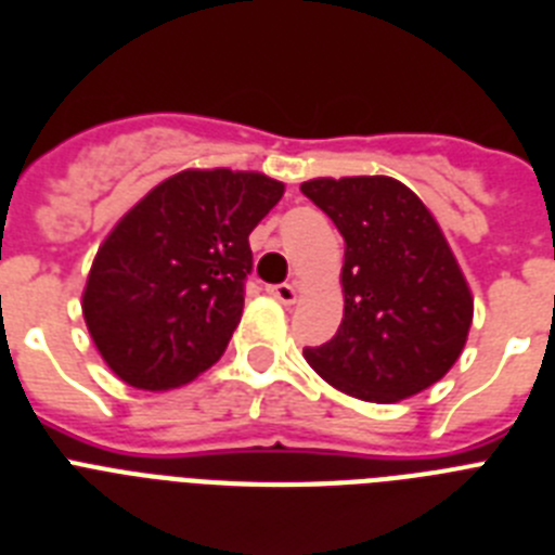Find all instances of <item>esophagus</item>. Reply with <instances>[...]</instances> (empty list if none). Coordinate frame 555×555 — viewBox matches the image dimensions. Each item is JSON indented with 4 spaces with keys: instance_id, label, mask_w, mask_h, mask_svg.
Segmentation results:
<instances>
[{
    "instance_id": "34e87169",
    "label": "esophagus",
    "mask_w": 555,
    "mask_h": 555,
    "mask_svg": "<svg viewBox=\"0 0 555 555\" xmlns=\"http://www.w3.org/2000/svg\"><path fill=\"white\" fill-rule=\"evenodd\" d=\"M268 293L276 301H282V305H293V301L299 299V291H296V285H273V287H268Z\"/></svg>"
}]
</instances>
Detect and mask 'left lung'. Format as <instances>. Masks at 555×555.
<instances>
[{
	"label": "left lung",
	"mask_w": 555,
	"mask_h": 555,
	"mask_svg": "<svg viewBox=\"0 0 555 555\" xmlns=\"http://www.w3.org/2000/svg\"><path fill=\"white\" fill-rule=\"evenodd\" d=\"M344 236V319L307 364L372 403L412 398L443 378L472 330L474 296L423 199L395 177L301 183Z\"/></svg>",
	"instance_id": "left-lung-1"
}]
</instances>
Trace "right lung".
<instances>
[{
    "label": "right lung",
    "mask_w": 555,
    "mask_h": 555,
    "mask_svg": "<svg viewBox=\"0 0 555 555\" xmlns=\"http://www.w3.org/2000/svg\"><path fill=\"white\" fill-rule=\"evenodd\" d=\"M282 194L262 171L185 169L120 217L92 259L81 310L124 384L163 392L220 361L254 268L248 236Z\"/></svg>",
    "instance_id": "1"
}]
</instances>
